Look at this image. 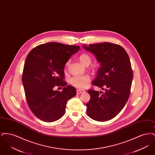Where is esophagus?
I'll list each match as a JSON object with an SVG mask.
<instances>
[{
	"label": "esophagus",
	"mask_w": 155,
	"mask_h": 155,
	"mask_svg": "<svg viewBox=\"0 0 155 155\" xmlns=\"http://www.w3.org/2000/svg\"><path fill=\"white\" fill-rule=\"evenodd\" d=\"M84 90H80V89H77V94H80L81 93L84 92Z\"/></svg>",
	"instance_id": "34e87169"
}]
</instances>
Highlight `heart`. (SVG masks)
<instances>
[{
	"mask_svg": "<svg viewBox=\"0 0 155 155\" xmlns=\"http://www.w3.org/2000/svg\"><path fill=\"white\" fill-rule=\"evenodd\" d=\"M81 63L87 66L91 63V58L87 53H82L79 57ZM90 80V77L87 75H77L73 77L70 79V83L76 88L82 89L85 87L87 83Z\"/></svg>",
	"mask_w": 155,
	"mask_h": 155,
	"instance_id": "obj_1",
	"label": "heart"
}]
</instances>
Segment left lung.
<instances>
[{
    "instance_id": "left-lung-1",
    "label": "left lung",
    "mask_w": 155,
    "mask_h": 155,
    "mask_svg": "<svg viewBox=\"0 0 155 155\" xmlns=\"http://www.w3.org/2000/svg\"><path fill=\"white\" fill-rule=\"evenodd\" d=\"M82 47L101 63L92 84L105 90L103 94L102 91H88L91 99L86 104L87 113L98 121L111 120L123 109L130 94L133 73L129 56L122 46L112 43Z\"/></svg>"
}]
</instances>
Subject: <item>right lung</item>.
Masks as SVG:
<instances>
[{
    "label": "right lung",
    "mask_w": 155,
    "mask_h": 155,
    "mask_svg": "<svg viewBox=\"0 0 155 155\" xmlns=\"http://www.w3.org/2000/svg\"><path fill=\"white\" fill-rule=\"evenodd\" d=\"M78 46L58 42L39 45L28 53L24 66L22 81L27 102L35 116L53 122L65 113L67 101L76 95V89L64 81V68ZM63 86L61 92L54 91Z\"/></svg>",
    "instance_id": "obj_1"
}]
</instances>
